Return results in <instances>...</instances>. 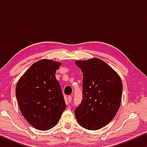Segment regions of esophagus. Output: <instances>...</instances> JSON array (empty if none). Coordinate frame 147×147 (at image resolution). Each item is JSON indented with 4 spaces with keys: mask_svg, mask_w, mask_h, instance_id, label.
<instances>
[{
    "mask_svg": "<svg viewBox=\"0 0 147 147\" xmlns=\"http://www.w3.org/2000/svg\"><path fill=\"white\" fill-rule=\"evenodd\" d=\"M67 100L69 101V102H71V100H72L71 96H68V97H67Z\"/></svg>",
    "mask_w": 147,
    "mask_h": 147,
    "instance_id": "1",
    "label": "esophagus"
}]
</instances>
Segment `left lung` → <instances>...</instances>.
Here are the masks:
<instances>
[{
  "label": "left lung",
  "instance_id": "obj_1",
  "mask_svg": "<svg viewBox=\"0 0 147 147\" xmlns=\"http://www.w3.org/2000/svg\"><path fill=\"white\" fill-rule=\"evenodd\" d=\"M83 73V99L75 109L78 124L96 130L107 125L117 113L121 102L123 84L119 74L98 58L77 60Z\"/></svg>",
  "mask_w": 147,
  "mask_h": 147
}]
</instances>
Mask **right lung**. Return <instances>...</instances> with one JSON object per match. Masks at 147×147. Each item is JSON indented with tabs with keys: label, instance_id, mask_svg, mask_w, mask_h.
<instances>
[{
	"label": "right lung",
	"instance_id": "add662e5",
	"mask_svg": "<svg viewBox=\"0 0 147 147\" xmlns=\"http://www.w3.org/2000/svg\"><path fill=\"white\" fill-rule=\"evenodd\" d=\"M61 63L43 59L34 63L17 84L16 94L22 114L37 130L58 123L66 108L55 73Z\"/></svg>",
	"mask_w": 147,
	"mask_h": 147
}]
</instances>
